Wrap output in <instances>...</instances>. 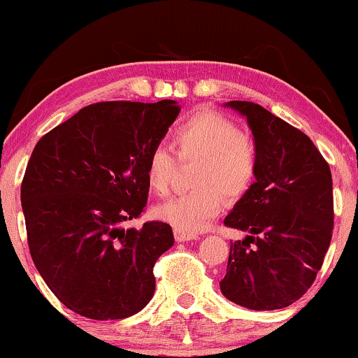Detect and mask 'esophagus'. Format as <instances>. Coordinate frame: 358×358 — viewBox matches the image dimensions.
<instances>
[{"label": "esophagus", "mask_w": 358, "mask_h": 358, "mask_svg": "<svg viewBox=\"0 0 358 358\" xmlns=\"http://www.w3.org/2000/svg\"><path fill=\"white\" fill-rule=\"evenodd\" d=\"M174 236H176V241L179 243H185V241H192V239H197L199 236L194 233H187V231H182V229H174Z\"/></svg>", "instance_id": "obj_1"}]
</instances>
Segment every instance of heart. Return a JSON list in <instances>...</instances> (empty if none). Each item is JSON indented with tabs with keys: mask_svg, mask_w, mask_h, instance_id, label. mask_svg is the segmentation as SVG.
<instances>
[{
	"mask_svg": "<svg viewBox=\"0 0 358 358\" xmlns=\"http://www.w3.org/2000/svg\"><path fill=\"white\" fill-rule=\"evenodd\" d=\"M173 148L180 161H197L192 184L199 189L159 205L155 215L182 231H202L222 210L223 194L243 197L256 180V145L231 119L215 110H200L182 122L173 131ZM174 173V155L163 145L151 148L145 174L156 195L171 192Z\"/></svg>",
	"mask_w": 358,
	"mask_h": 358,
	"instance_id": "obj_1",
	"label": "heart"
}]
</instances>
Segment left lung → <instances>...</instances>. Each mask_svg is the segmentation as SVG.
<instances>
[{
  "label": "left lung",
  "instance_id": "left-lung-1",
  "mask_svg": "<svg viewBox=\"0 0 358 358\" xmlns=\"http://www.w3.org/2000/svg\"><path fill=\"white\" fill-rule=\"evenodd\" d=\"M228 107L248 119L257 150L256 182L224 218L249 233L229 244V301L249 310H280L308 292L329 249L334 227L332 176L310 140L280 117L248 101Z\"/></svg>",
  "mask_w": 358,
  "mask_h": 358
}]
</instances>
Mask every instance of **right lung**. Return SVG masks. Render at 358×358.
<instances>
[{"label": "right lung", "mask_w": 358, "mask_h": 358, "mask_svg": "<svg viewBox=\"0 0 358 358\" xmlns=\"http://www.w3.org/2000/svg\"><path fill=\"white\" fill-rule=\"evenodd\" d=\"M176 101L86 106L38 140L21 185L27 243L48 288L90 320H124L148 305L153 267L173 228L138 218L146 158L179 115Z\"/></svg>", "instance_id": "right-lung-1"}]
</instances>
